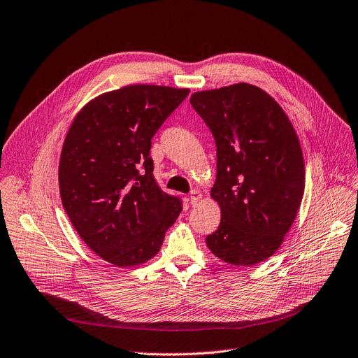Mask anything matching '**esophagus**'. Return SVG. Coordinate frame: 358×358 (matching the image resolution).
<instances>
[{
    "label": "esophagus",
    "instance_id": "obj_1",
    "mask_svg": "<svg viewBox=\"0 0 358 358\" xmlns=\"http://www.w3.org/2000/svg\"><path fill=\"white\" fill-rule=\"evenodd\" d=\"M201 199V193L199 192V190H193L192 193H190V205H193V206H196L197 203H199V200Z\"/></svg>",
    "mask_w": 358,
    "mask_h": 358
}]
</instances>
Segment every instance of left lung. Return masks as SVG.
<instances>
[{
    "mask_svg": "<svg viewBox=\"0 0 358 358\" xmlns=\"http://www.w3.org/2000/svg\"><path fill=\"white\" fill-rule=\"evenodd\" d=\"M190 103L216 143L210 196L221 224L206 245L229 265L253 266L278 250L301 205L297 133L269 93L248 83L194 92Z\"/></svg>",
    "mask_w": 358,
    "mask_h": 358,
    "instance_id": "obj_1",
    "label": "left lung"
}]
</instances>
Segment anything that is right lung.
Wrapping results in <instances>:
<instances>
[{"mask_svg": "<svg viewBox=\"0 0 358 358\" xmlns=\"http://www.w3.org/2000/svg\"><path fill=\"white\" fill-rule=\"evenodd\" d=\"M189 92L124 86L87 102L69 129L58 166L61 201L80 238L114 266L150 260L182 209L153 178L150 141Z\"/></svg>", "mask_w": 358, "mask_h": 358, "instance_id": "add662e5", "label": "right lung"}]
</instances>
